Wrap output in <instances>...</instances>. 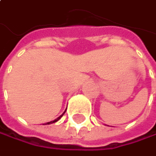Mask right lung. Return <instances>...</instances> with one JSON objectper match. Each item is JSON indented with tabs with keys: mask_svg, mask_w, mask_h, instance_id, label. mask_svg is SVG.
I'll return each mask as SVG.
<instances>
[{
	"mask_svg": "<svg viewBox=\"0 0 156 156\" xmlns=\"http://www.w3.org/2000/svg\"><path fill=\"white\" fill-rule=\"evenodd\" d=\"M66 111H65V112H64V113L66 112ZM64 113H63V114H62V115H60V116H59V117H58V118H57V119H54V120L50 121V122H47V123H45V125H50V124H52V123H55V122H57V121H58V119H60V118H61V117H62V116H63V115H64Z\"/></svg>",
	"mask_w": 156,
	"mask_h": 156,
	"instance_id": "right-lung-1",
	"label": "right lung"
}]
</instances>
